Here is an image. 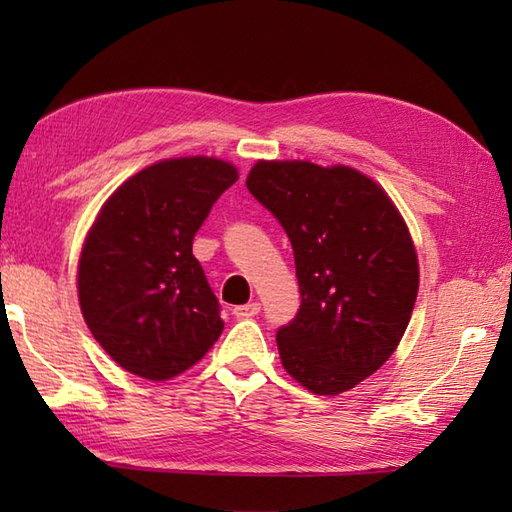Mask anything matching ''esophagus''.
<instances>
[{"label": "esophagus", "mask_w": 512, "mask_h": 512, "mask_svg": "<svg viewBox=\"0 0 512 512\" xmlns=\"http://www.w3.org/2000/svg\"><path fill=\"white\" fill-rule=\"evenodd\" d=\"M259 310H262V303L253 301V303H244V306H235L233 314L235 319H250L255 317V314H259Z\"/></svg>", "instance_id": "1"}]
</instances>
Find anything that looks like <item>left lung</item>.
Segmentation results:
<instances>
[{
	"mask_svg": "<svg viewBox=\"0 0 512 512\" xmlns=\"http://www.w3.org/2000/svg\"><path fill=\"white\" fill-rule=\"evenodd\" d=\"M248 191L295 253L301 306L277 330L286 372L319 396L372 376L394 354L418 297V257L389 195L352 167L259 160Z\"/></svg>",
	"mask_w": 512,
	"mask_h": 512,
	"instance_id": "obj_1",
	"label": "left lung"
}]
</instances>
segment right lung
Returning <instances> with one entry per match:
<instances>
[{"mask_svg":"<svg viewBox=\"0 0 512 512\" xmlns=\"http://www.w3.org/2000/svg\"><path fill=\"white\" fill-rule=\"evenodd\" d=\"M231 162H156L118 187L79 259V303L96 341L127 372L167 380L220 339V301L193 257V237L235 184Z\"/></svg>","mask_w":512,"mask_h":512,"instance_id":"right-lung-1","label":"right lung"}]
</instances>
